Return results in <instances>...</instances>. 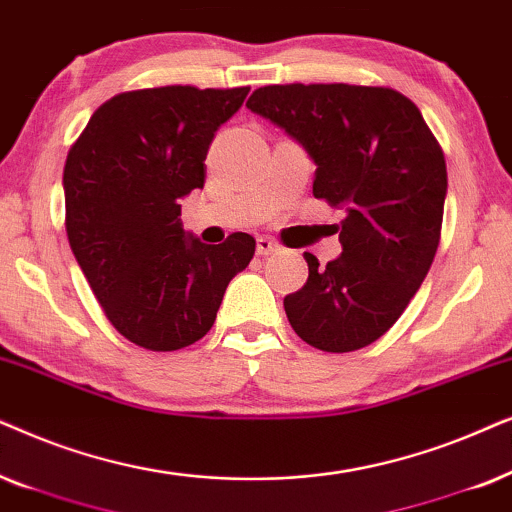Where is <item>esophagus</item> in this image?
Masks as SVG:
<instances>
[{"label": "esophagus", "instance_id": "34e87169", "mask_svg": "<svg viewBox=\"0 0 512 512\" xmlns=\"http://www.w3.org/2000/svg\"><path fill=\"white\" fill-rule=\"evenodd\" d=\"M278 250H281V243L274 241V238L269 236L257 238V255H274Z\"/></svg>", "mask_w": 512, "mask_h": 512}]
</instances>
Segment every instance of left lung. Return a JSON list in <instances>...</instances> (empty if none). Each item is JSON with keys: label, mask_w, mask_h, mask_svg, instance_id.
Here are the masks:
<instances>
[{"label": "left lung", "mask_w": 512, "mask_h": 512, "mask_svg": "<svg viewBox=\"0 0 512 512\" xmlns=\"http://www.w3.org/2000/svg\"><path fill=\"white\" fill-rule=\"evenodd\" d=\"M316 163L313 196L344 208L342 255L304 252L309 278L283 299L292 330L327 353L377 342L421 288L440 243L447 166L419 107L386 86L274 84L245 102Z\"/></svg>", "instance_id": "obj_1"}]
</instances>
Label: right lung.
<instances>
[{
  "label": "right lung",
  "instance_id": "right-lung-1",
  "mask_svg": "<svg viewBox=\"0 0 512 512\" xmlns=\"http://www.w3.org/2000/svg\"><path fill=\"white\" fill-rule=\"evenodd\" d=\"M250 88L159 86L114 95L65 161V229L102 311L128 342L177 351L213 327L224 290L255 255L243 231L187 236L180 199L206 182L217 128Z\"/></svg>",
  "mask_w": 512,
  "mask_h": 512
}]
</instances>
